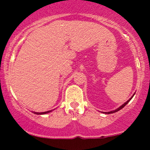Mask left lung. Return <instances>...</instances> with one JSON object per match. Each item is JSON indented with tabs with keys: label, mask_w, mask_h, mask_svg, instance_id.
<instances>
[{
	"label": "left lung",
	"mask_w": 150,
	"mask_h": 150,
	"mask_svg": "<svg viewBox=\"0 0 150 150\" xmlns=\"http://www.w3.org/2000/svg\"><path fill=\"white\" fill-rule=\"evenodd\" d=\"M133 96H132V97H131V99H129V100H128V101H127V102H125V103H124L123 104H122V106H120V107H119V108L116 109V110H113V111H111V112H105V113H107V114H112V113H114V112H117V111H119V110H121V109H122V108H123V107H125V105H126V104H128V102H129V101H130V100H131V99H132V98H133Z\"/></svg>",
	"instance_id": "8db88e82"
}]
</instances>
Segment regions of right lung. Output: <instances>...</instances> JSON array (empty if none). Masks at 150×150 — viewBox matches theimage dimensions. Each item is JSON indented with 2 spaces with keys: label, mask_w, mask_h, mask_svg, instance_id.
<instances>
[{
  "label": "right lung",
  "mask_w": 150,
  "mask_h": 150,
  "mask_svg": "<svg viewBox=\"0 0 150 150\" xmlns=\"http://www.w3.org/2000/svg\"><path fill=\"white\" fill-rule=\"evenodd\" d=\"M49 112H51V111L44 112H34V113H35V114H37V115H43V114H46V113H48Z\"/></svg>",
  "instance_id": "add662e5"
}]
</instances>
